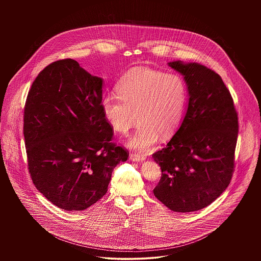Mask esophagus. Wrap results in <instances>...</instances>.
<instances>
[{
  "label": "esophagus",
  "instance_id": "1",
  "mask_svg": "<svg viewBox=\"0 0 261 261\" xmlns=\"http://www.w3.org/2000/svg\"><path fill=\"white\" fill-rule=\"evenodd\" d=\"M145 159L146 158L142 154H138V153H131L130 154V160L132 162H142L143 161H145Z\"/></svg>",
  "mask_w": 261,
  "mask_h": 261
}]
</instances>
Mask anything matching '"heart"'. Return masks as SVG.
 <instances>
[{
  "instance_id": "1",
  "label": "heart",
  "mask_w": 261,
  "mask_h": 261,
  "mask_svg": "<svg viewBox=\"0 0 261 261\" xmlns=\"http://www.w3.org/2000/svg\"><path fill=\"white\" fill-rule=\"evenodd\" d=\"M116 92L117 96H103L101 109L112 128L123 135L141 122L128 141L131 149L148 150L160 137L168 140L178 130L187 101L186 84L179 75L137 67L120 78Z\"/></svg>"
}]
</instances>
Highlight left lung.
<instances>
[{
	"label": "left lung",
	"instance_id": "8db88e82",
	"mask_svg": "<svg viewBox=\"0 0 261 261\" xmlns=\"http://www.w3.org/2000/svg\"><path fill=\"white\" fill-rule=\"evenodd\" d=\"M168 65L184 76L189 102L182 124L152 159L162 168L155 198L175 212L210 205L229 186L235 167L238 113L222 78L197 62Z\"/></svg>",
	"mask_w": 261,
	"mask_h": 261
}]
</instances>
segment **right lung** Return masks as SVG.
<instances>
[{
	"instance_id": "1",
	"label": "right lung",
	"mask_w": 261,
	"mask_h": 261,
	"mask_svg": "<svg viewBox=\"0 0 261 261\" xmlns=\"http://www.w3.org/2000/svg\"><path fill=\"white\" fill-rule=\"evenodd\" d=\"M102 79L64 59L46 66L25 102L28 169L38 191L64 211H84L108 192L127 149L112 143L101 109Z\"/></svg>"
}]
</instances>
